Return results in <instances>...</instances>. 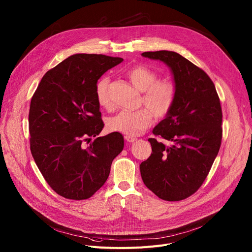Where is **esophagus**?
<instances>
[{
	"label": "esophagus",
	"instance_id": "obj_1",
	"mask_svg": "<svg viewBox=\"0 0 252 252\" xmlns=\"http://www.w3.org/2000/svg\"><path fill=\"white\" fill-rule=\"evenodd\" d=\"M125 139H126L127 142H134V141L136 140L135 137H133V136H128V135H126V136H125Z\"/></svg>",
	"mask_w": 252,
	"mask_h": 252
}]
</instances>
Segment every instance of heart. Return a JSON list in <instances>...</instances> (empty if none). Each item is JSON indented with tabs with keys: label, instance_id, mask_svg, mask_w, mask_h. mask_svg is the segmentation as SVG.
Masks as SVG:
<instances>
[{
	"label": "heart",
	"instance_id": "b5f03b06",
	"mask_svg": "<svg viewBox=\"0 0 252 252\" xmlns=\"http://www.w3.org/2000/svg\"><path fill=\"white\" fill-rule=\"evenodd\" d=\"M126 77L138 91L142 92L141 102L150 110L141 107L134 112H121L106 121V127L111 131L135 136L142 133L152 125L153 113L155 117L160 119L169 113L175 99L176 88L173 82L169 80H158L157 71L143 64L131 66L126 71ZM94 93L97 103L103 109H111L109 78L102 77L96 82Z\"/></svg>",
	"mask_w": 252,
	"mask_h": 252
}]
</instances>
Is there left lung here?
Instances as JSON below:
<instances>
[{
    "label": "left lung",
    "mask_w": 252,
    "mask_h": 252,
    "mask_svg": "<svg viewBox=\"0 0 252 252\" xmlns=\"http://www.w3.org/2000/svg\"><path fill=\"white\" fill-rule=\"evenodd\" d=\"M169 66L176 95L169 113L153 130L171 141L149 138L153 153L139 165L146 187L167 201L183 200L203 184L222 138V112L214 84L203 69L175 52L141 54Z\"/></svg>",
    "instance_id": "1"
}]
</instances>
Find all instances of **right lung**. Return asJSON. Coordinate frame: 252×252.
<instances>
[{
	"mask_svg": "<svg viewBox=\"0 0 252 252\" xmlns=\"http://www.w3.org/2000/svg\"><path fill=\"white\" fill-rule=\"evenodd\" d=\"M123 61L104 55L70 56L47 71L32 97L31 153L48 185L64 198L93 196L124 149L120 132L97 136L103 122L94 93L98 79Z\"/></svg>",
	"mask_w": 252,
	"mask_h": 252,
	"instance_id": "add662e5",
	"label": "right lung"
}]
</instances>
